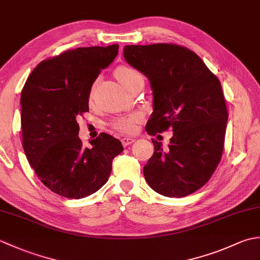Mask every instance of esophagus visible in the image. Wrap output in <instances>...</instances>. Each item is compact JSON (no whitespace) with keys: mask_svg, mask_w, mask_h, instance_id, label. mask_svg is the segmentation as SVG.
I'll return each instance as SVG.
<instances>
[{"mask_svg":"<svg viewBox=\"0 0 260 260\" xmlns=\"http://www.w3.org/2000/svg\"><path fill=\"white\" fill-rule=\"evenodd\" d=\"M135 142L134 139H131V137H124V139H121V144L123 146H128L131 144H133Z\"/></svg>","mask_w":260,"mask_h":260,"instance_id":"34e87169","label":"esophagus"}]
</instances>
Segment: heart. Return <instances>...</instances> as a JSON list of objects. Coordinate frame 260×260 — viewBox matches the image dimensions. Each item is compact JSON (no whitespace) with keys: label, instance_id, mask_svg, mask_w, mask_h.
Masks as SVG:
<instances>
[{"label":"heart","instance_id":"heart-1","mask_svg":"<svg viewBox=\"0 0 260 260\" xmlns=\"http://www.w3.org/2000/svg\"><path fill=\"white\" fill-rule=\"evenodd\" d=\"M116 78L118 79V81L121 84L125 89L128 88V86L136 80L137 78H140L141 74L139 71L131 68V67H126V66H123V67H119L117 70H116ZM140 115L134 114V115H129L126 116V117H121L117 120H115L113 123V126L115 129H117L121 133H132L135 128V124L140 120Z\"/></svg>","mask_w":260,"mask_h":260}]
</instances>
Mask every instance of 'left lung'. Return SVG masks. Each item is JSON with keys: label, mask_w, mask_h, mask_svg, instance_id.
I'll use <instances>...</instances> for the list:
<instances>
[{"label": "left lung", "mask_w": 260, "mask_h": 260, "mask_svg": "<svg viewBox=\"0 0 260 260\" xmlns=\"http://www.w3.org/2000/svg\"><path fill=\"white\" fill-rule=\"evenodd\" d=\"M123 54L150 81L153 113L146 132L173 131L168 148L152 140L154 153L143 169L147 184L164 197L189 196L207 183L222 155L228 113L221 84L184 47L125 46Z\"/></svg>", "instance_id": "obj_1"}]
</instances>
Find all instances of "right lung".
<instances>
[{"label": "right lung", "mask_w": 260, "mask_h": 260, "mask_svg": "<svg viewBox=\"0 0 260 260\" xmlns=\"http://www.w3.org/2000/svg\"><path fill=\"white\" fill-rule=\"evenodd\" d=\"M118 45L68 50L39 63L21 92L22 145L38 178L52 192L81 199L108 181L120 141L102 133L82 146L77 116L89 110L91 86L114 61Z\"/></svg>", "instance_id": "right-lung-1"}]
</instances>
